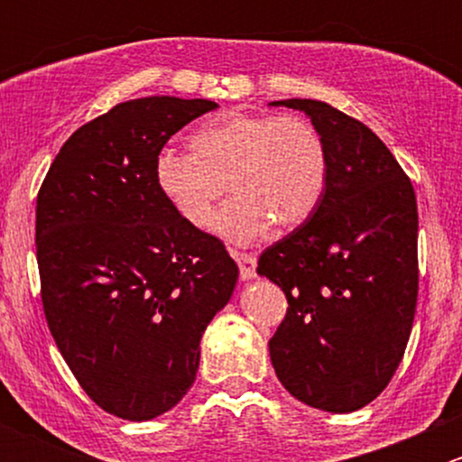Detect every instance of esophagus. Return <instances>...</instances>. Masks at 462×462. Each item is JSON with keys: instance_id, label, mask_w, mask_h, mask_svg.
<instances>
[{"instance_id": "esophagus-1", "label": "esophagus", "mask_w": 462, "mask_h": 462, "mask_svg": "<svg viewBox=\"0 0 462 462\" xmlns=\"http://www.w3.org/2000/svg\"><path fill=\"white\" fill-rule=\"evenodd\" d=\"M232 257H235L236 263H239V274L241 279H253L254 268H257V257L248 253H239V250H232Z\"/></svg>"}]
</instances>
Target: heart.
Here are the masks:
<instances>
[{"mask_svg":"<svg viewBox=\"0 0 462 462\" xmlns=\"http://www.w3.org/2000/svg\"><path fill=\"white\" fill-rule=\"evenodd\" d=\"M153 174L176 214L197 227L230 183L236 197L218 209L212 227L235 244H250L270 223L288 232L313 217L328 156L319 132L301 116L230 111L194 132L192 152L162 149Z\"/></svg>","mask_w":462,"mask_h":462,"instance_id":"1","label":"heart"}]
</instances>
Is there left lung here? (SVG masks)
I'll list each match as a JSON object with an SVG mask.
<instances>
[{
  "instance_id": "obj_1",
  "label": "left lung",
  "mask_w": 462,
  "mask_h": 462,
  "mask_svg": "<svg viewBox=\"0 0 462 462\" xmlns=\"http://www.w3.org/2000/svg\"><path fill=\"white\" fill-rule=\"evenodd\" d=\"M304 111L328 156L313 217L265 248L257 273L288 300L270 337L279 382L315 409L357 411L402 362L418 301L416 192L366 125L319 100Z\"/></svg>"
}]
</instances>
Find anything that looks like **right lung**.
<instances>
[{
  "label": "right lung",
  "instance_id": "1",
  "mask_svg": "<svg viewBox=\"0 0 462 462\" xmlns=\"http://www.w3.org/2000/svg\"><path fill=\"white\" fill-rule=\"evenodd\" d=\"M214 106L120 102L73 132L37 194L46 324L88 398L125 420H152L188 393L239 277L223 241L185 223L153 174L165 143Z\"/></svg>",
  "mask_w": 462,
  "mask_h": 462
}]
</instances>
